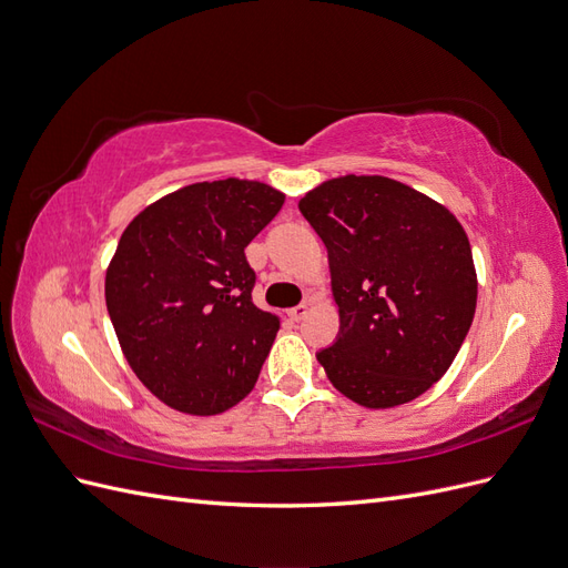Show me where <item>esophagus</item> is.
Masks as SVG:
<instances>
[{
    "label": "esophagus",
    "mask_w": 568,
    "mask_h": 568,
    "mask_svg": "<svg viewBox=\"0 0 568 568\" xmlns=\"http://www.w3.org/2000/svg\"><path fill=\"white\" fill-rule=\"evenodd\" d=\"M307 313H311V303L303 301L301 305L291 307V311H288V317H291V320H296V322H301V320H303Z\"/></svg>",
    "instance_id": "esophagus-1"
}]
</instances>
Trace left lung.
Listing matches in <instances>:
<instances>
[{
    "mask_svg": "<svg viewBox=\"0 0 568 568\" xmlns=\"http://www.w3.org/2000/svg\"><path fill=\"white\" fill-rule=\"evenodd\" d=\"M298 209L329 253L341 329L317 353L329 382L369 409L419 398L474 320L467 232L445 205L382 175L322 182Z\"/></svg>",
    "mask_w": 568,
    "mask_h": 568,
    "instance_id": "obj_1",
    "label": "left lung"
}]
</instances>
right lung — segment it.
<instances>
[{
    "mask_svg": "<svg viewBox=\"0 0 568 568\" xmlns=\"http://www.w3.org/2000/svg\"><path fill=\"white\" fill-rule=\"evenodd\" d=\"M282 203L263 182H196L151 203L120 236L109 315L132 372L173 409L220 415L255 386L280 317L253 305L244 248Z\"/></svg>",
    "mask_w": 568,
    "mask_h": 568,
    "instance_id": "right-lung-1",
    "label": "right lung"
}]
</instances>
